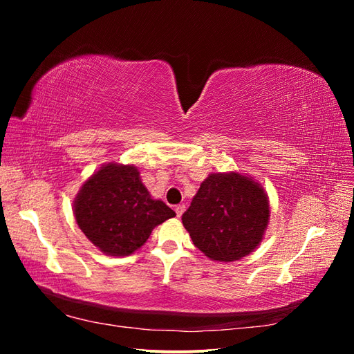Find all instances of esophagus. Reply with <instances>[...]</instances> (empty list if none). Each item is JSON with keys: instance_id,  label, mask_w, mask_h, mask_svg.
<instances>
[{"instance_id": "esophagus-1", "label": "esophagus", "mask_w": 354, "mask_h": 354, "mask_svg": "<svg viewBox=\"0 0 354 354\" xmlns=\"http://www.w3.org/2000/svg\"><path fill=\"white\" fill-rule=\"evenodd\" d=\"M186 211V207L185 205H177L176 207V214H177V217H181L183 216V212Z\"/></svg>"}]
</instances>
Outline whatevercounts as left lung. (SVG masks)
Here are the masks:
<instances>
[{
	"label": "left lung",
	"mask_w": 354,
	"mask_h": 354,
	"mask_svg": "<svg viewBox=\"0 0 354 354\" xmlns=\"http://www.w3.org/2000/svg\"><path fill=\"white\" fill-rule=\"evenodd\" d=\"M269 217V198L261 185L232 171L203 180L181 220L199 251L229 263L260 245Z\"/></svg>",
	"instance_id": "left-lung-1"
}]
</instances>
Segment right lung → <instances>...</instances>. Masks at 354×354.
<instances>
[{"instance_id":"1","label":"right lung","mask_w":354,"mask_h":354,"mask_svg":"<svg viewBox=\"0 0 354 354\" xmlns=\"http://www.w3.org/2000/svg\"><path fill=\"white\" fill-rule=\"evenodd\" d=\"M78 227L97 248L125 257L151 236L158 224L176 212L152 199L134 165L106 164L85 181L73 201Z\"/></svg>"}]
</instances>
